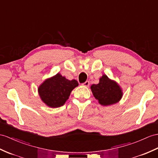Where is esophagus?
<instances>
[{
  "mask_svg": "<svg viewBox=\"0 0 158 158\" xmlns=\"http://www.w3.org/2000/svg\"><path fill=\"white\" fill-rule=\"evenodd\" d=\"M82 85L84 86H88L90 85V82L88 81V80H87V81H86L85 82H84L82 84Z\"/></svg>",
  "mask_w": 158,
  "mask_h": 158,
  "instance_id": "esophagus-1",
  "label": "esophagus"
}]
</instances>
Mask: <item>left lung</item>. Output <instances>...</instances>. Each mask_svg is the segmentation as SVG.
Segmentation results:
<instances>
[{"label":"left lung","instance_id":"obj_1","mask_svg":"<svg viewBox=\"0 0 158 158\" xmlns=\"http://www.w3.org/2000/svg\"><path fill=\"white\" fill-rule=\"evenodd\" d=\"M90 88L95 98L104 106L117 103L123 95L122 90L117 82L110 80L106 75L100 78L98 84H92Z\"/></svg>","mask_w":158,"mask_h":158}]
</instances>
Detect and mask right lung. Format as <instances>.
<instances>
[{"label": "right lung", "mask_w": 158, "mask_h": 158, "mask_svg": "<svg viewBox=\"0 0 158 158\" xmlns=\"http://www.w3.org/2000/svg\"><path fill=\"white\" fill-rule=\"evenodd\" d=\"M78 83L76 80H68L60 74L47 79L38 88L42 101L52 108L64 105L70 95L72 90Z\"/></svg>", "instance_id": "1"}]
</instances>
